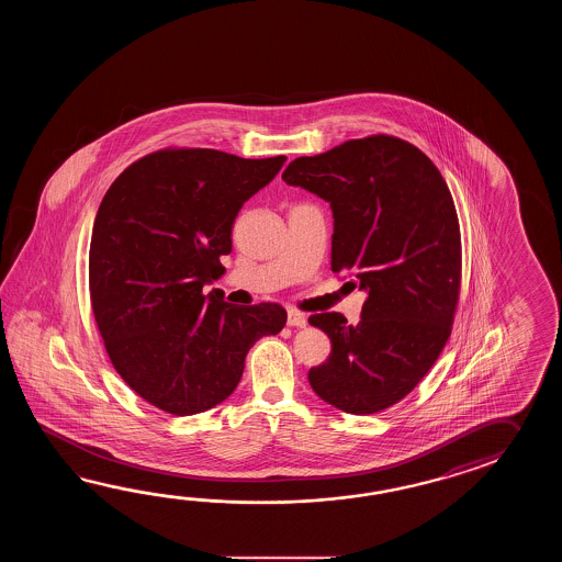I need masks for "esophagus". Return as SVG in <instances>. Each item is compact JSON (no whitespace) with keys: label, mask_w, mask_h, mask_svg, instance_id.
<instances>
[{"label":"esophagus","mask_w":562,"mask_h":562,"mask_svg":"<svg viewBox=\"0 0 562 562\" xmlns=\"http://www.w3.org/2000/svg\"><path fill=\"white\" fill-rule=\"evenodd\" d=\"M286 325H291V327H305L307 325V317L303 313H299V311L291 310L286 313Z\"/></svg>","instance_id":"esophagus-1"}]
</instances>
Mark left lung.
Returning a JSON list of instances; mask_svg holds the SVG:
<instances>
[{"mask_svg": "<svg viewBox=\"0 0 562 562\" xmlns=\"http://www.w3.org/2000/svg\"><path fill=\"white\" fill-rule=\"evenodd\" d=\"M281 179L331 204V269L368 291L356 325L337 311L311 315L331 339L311 387L347 414H378L422 382L452 334L462 281L454 199L430 158L390 134L299 156Z\"/></svg>", "mask_w": 562, "mask_h": 562, "instance_id": "1", "label": "left lung"}]
</instances>
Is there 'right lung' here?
Masks as SVG:
<instances>
[{
    "label": "right lung",
    "mask_w": 562,
    "mask_h": 562,
    "mask_svg": "<svg viewBox=\"0 0 562 562\" xmlns=\"http://www.w3.org/2000/svg\"><path fill=\"white\" fill-rule=\"evenodd\" d=\"M285 160L170 146L124 168L100 203L88 259L95 325L120 378L167 414L227 400L252 344L285 325L279 303L235 307L218 289L203 293L225 273L240 206Z\"/></svg>",
    "instance_id": "1"
}]
</instances>
